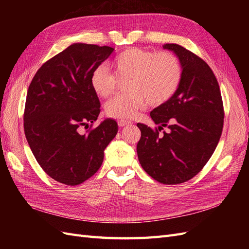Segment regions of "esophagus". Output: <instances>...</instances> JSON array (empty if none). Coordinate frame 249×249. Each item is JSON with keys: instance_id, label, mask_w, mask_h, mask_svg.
<instances>
[{"instance_id": "esophagus-1", "label": "esophagus", "mask_w": 249, "mask_h": 249, "mask_svg": "<svg viewBox=\"0 0 249 249\" xmlns=\"http://www.w3.org/2000/svg\"><path fill=\"white\" fill-rule=\"evenodd\" d=\"M117 124H118V125H119L120 127H123V126H125V125H129V124H131L132 123H131V122H129V120L119 119L118 122H117Z\"/></svg>"}]
</instances>
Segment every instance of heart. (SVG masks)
I'll list each match as a JSON object with an SVG mask.
<instances>
[{"label":"heart","mask_w":249,"mask_h":249,"mask_svg":"<svg viewBox=\"0 0 249 249\" xmlns=\"http://www.w3.org/2000/svg\"><path fill=\"white\" fill-rule=\"evenodd\" d=\"M110 70L106 66H96L90 84L96 95L106 99L115 91V77L127 78L129 90L106 104V113L114 118H131L147 103L153 106L166 103L177 92L183 76L179 60L172 53L138 48L120 52L111 60Z\"/></svg>","instance_id":"heart-1"}]
</instances>
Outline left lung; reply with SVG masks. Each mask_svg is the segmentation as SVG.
I'll return each instance as SVG.
<instances>
[{
  "instance_id": "1",
  "label": "left lung",
  "mask_w": 249,
  "mask_h": 249,
  "mask_svg": "<svg viewBox=\"0 0 249 249\" xmlns=\"http://www.w3.org/2000/svg\"><path fill=\"white\" fill-rule=\"evenodd\" d=\"M163 49L178 58L182 81L169 101L150 112L158 129L137 124L141 131L137 155L148 176L161 184L177 185L196 176L213 155L224 113L220 88L210 66L178 44L166 43ZM163 126L170 132L160 137Z\"/></svg>"
}]
</instances>
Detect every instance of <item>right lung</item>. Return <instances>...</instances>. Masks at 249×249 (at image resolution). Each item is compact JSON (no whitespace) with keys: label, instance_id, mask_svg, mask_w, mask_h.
I'll return each mask as SVG.
<instances>
[{"label":"right lung","instance_id":"obj_1","mask_svg":"<svg viewBox=\"0 0 249 249\" xmlns=\"http://www.w3.org/2000/svg\"><path fill=\"white\" fill-rule=\"evenodd\" d=\"M114 49L72 43L37 71L29 86L24 113L27 141L40 167L52 178L76 186L100 169L104 150L118 126L107 118L81 134L101 112L90 84L91 73Z\"/></svg>","mask_w":249,"mask_h":249}]
</instances>
